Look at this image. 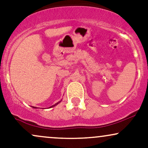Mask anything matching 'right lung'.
<instances>
[{
    "mask_svg": "<svg viewBox=\"0 0 148 148\" xmlns=\"http://www.w3.org/2000/svg\"><path fill=\"white\" fill-rule=\"evenodd\" d=\"M60 102H61V101H60V102H57V103H56V104H55V105H53V106H51V107H50H50H55V105H58V104H59V103H60ZM33 108H36V107H33Z\"/></svg>",
    "mask_w": 148,
    "mask_h": 148,
    "instance_id": "1",
    "label": "right lung"
}]
</instances>
